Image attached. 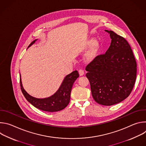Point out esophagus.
I'll list each match as a JSON object with an SVG mask.
<instances>
[{
  "label": "esophagus",
  "instance_id": "obj_1",
  "mask_svg": "<svg viewBox=\"0 0 146 146\" xmlns=\"http://www.w3.org/2000/svg\"><path fill=\"white\" fill-rule=\"evenodd\" d=\"M78 73H79L80 76H81L84 75V70H82V69H80V70H78Z\"/></svg>",
  "mask_w": 146,
  "mask_h": 146
}]
</instances>
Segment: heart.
Segmentation results:
<instances>
[{"instance_id": "b5f03b06", "label": "heart", "mask_w": 146, "mask_h": 146, "mask_svg": "<svg viewBox=\"0 0 146 146\" xmlns=\"http://www.w3.org/2000/svg\"><path fill=\"white\" fill-rule=\"evenodd\" d=\"M92 42H93V41H92Z\"/></svg>"}]
</instances>
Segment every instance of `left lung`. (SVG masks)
<instances>
[{
    "label": "left lung",
    "mask_w": 146,
    "mask_h": 146,
    "mask_svg": "<svg viewBox=\"0 0 146 146\" xmlns=\"http://www.w3.org/2000/svg\"><path fill=\"white\" fill-rule=\"evenodd\" d=\"M111 39L105 54L96 56L86 66L92 97L104 106L125 99L134 86L137 65L131 47L123 37L105 30Z\"/></svg>",
    "instance_id": "8db88e82"
}]
</instances>
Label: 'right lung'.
<instances>
[{
    "mask_svg": "<svg viewBox=\"0 0 146 146\" xmlns=\"http://www.w3.org/2000/svg\"><path fill=\"white\" fill-rule=\"evenodd\" d=\"M37 40L33 41L28 48L32 46ZM78 77L79 74L77 70L66 76L58 90L52 95L45 98H37L30 95L23 86L21 74L20 86L25 98L33 106L43 111L55 112L63 110L68 105L73 83Z\"/></svg>",
    "mask_w": 146,
    "mask_h": 146,
    "instance_id": "add662e5",
    "label": "right lung"
}]
</instances>
